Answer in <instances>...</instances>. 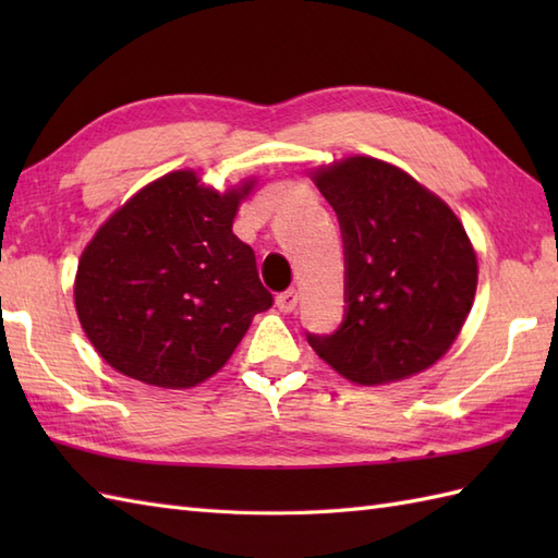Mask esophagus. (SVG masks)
Returning <instances> with one entry per match:
<instances>
[{
    "label": "esophagus",
    "instance_id": "obj_1",
    "mask_svg": "<svg viewBox=\"0 0 558 558\" xmlns=\"http://www.w3.org/2000/svg\"><path fill=\"white\" fill-rule=\"evenodd\" d=\"M276 304H278L280 312H294V310H298V290L290 288L286 292H280L276 298Z\"/></svg>",
    "mask_w": 558,
    "mask_h": 558
}]
</instances>
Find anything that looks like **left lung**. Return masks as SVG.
Here are the masks:
<instances>
[{
	"label": "left lung",
	"mask_w": 558,
	"mask_h": 558,
	"mask_svg": "<svg viewBox=\"0 0 558 558\" xmlns=\"http://www.w3.org/2000/svg\"><path fill=\"white\" fill-rule=\"evenodd\" d=\"M345 254V316L306 333L318 357L376 386L432 366L453 345L477 288V258L460 220L410 174L374 158L316 172Z\"/></svg>",
	"instance_id": "left-lung-1"
}]
</instances>
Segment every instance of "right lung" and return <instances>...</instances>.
Instances as JSON below:
<instances>
[{
    "label": "right lung",
    "instance_id": "1",
    "mask_svg": "<svg viewBox=\"0 0 558 558\" xmlns=\"http://www.w3.org/2000/svg\"><path fill=\"white\" fill-rule=\"evenodd\" d=\"M242 192L198 186L194 172L165 174L93 236L78 260L76 312L117 372L160 388L196 386L272 304L254 248L232 232Z\"/></svg>",
    "mask_w": 558,
    "mask_h": 558
}]
</instances>
